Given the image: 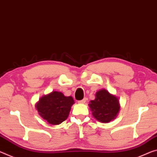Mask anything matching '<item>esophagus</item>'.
<instances>
[{
  "mask_svg": "<svg viewBox=\"0 0 157 157\" xmlns=\"http://www.w3.org/2000/svg\"><path fill=\"white\" fill-rule=\"evenodd\" d=\"M86 99L85 98H84L82 99V100L79 101L78 103H86Z\"/></svg>",
  "mask_w": 157,
  "mask_h": 157,
  "instance_id": "obj_1",
  "label": "esophagus"
}]
</instances>
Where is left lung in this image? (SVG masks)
Segmentation results:
<instances>
[{"label":"left lung","instance_id":"8db88e82","mask_svg":"<svg viewBox=\"0 0 157 157\" xmlns=\"http://www.w3.org/2000/svg\"><path fill=\"white\" fill-rule=\"evenodd\" d=\"M89 107L94 117L103 123H108L115 118L120 108L118 98L105 89L97 92L95 100L90 101Z\"/></svg>","mask_w":157,"mask_h":157}]
</instances>
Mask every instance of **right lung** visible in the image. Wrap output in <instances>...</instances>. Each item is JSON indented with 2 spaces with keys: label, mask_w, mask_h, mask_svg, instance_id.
Wrapping results in <instances>:
<instances>
[{
  "label": "right lung",
  "mask_w": 157,
  "mask_h": 157,
  "mask_svg": "<svg viewBox=\"0 0 157 157\" xmlns=\"http://www.w3.org/2000/svg\"><path fill=\"white\" fill-rule=\"evenodd\" d=\"M74 100L61 92L53 91L40 99L36 105L39 114L50 124H59L68 118Z\"/></svg>",
  "instance_id": "obj_1"
}]
</instances>
